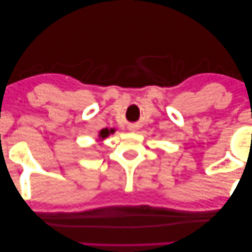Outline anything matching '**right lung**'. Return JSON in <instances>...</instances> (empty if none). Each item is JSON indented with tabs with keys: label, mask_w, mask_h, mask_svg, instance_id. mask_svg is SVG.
<instances>
[{
	"label": "right lung",
	"mask_w": 252,
	"mask_h": 252,
	"mask_svg": "<svg viewBox=\"0 0 252 252\" xmlns=\"http://www.w3.org/2000/svg\"><path fill=\"white\" fill-rule=\"evenodd\" d=\"M114 131H115L114 129H108V128L101 129L100 131H99V138H100V141L101 139H105L106 137H108L109 134H113Z\"/></svg>",
	"instance_id": "1"
}]
</instances>
